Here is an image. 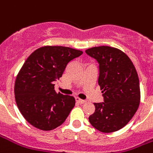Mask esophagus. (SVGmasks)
I'll list each match as a JSON object with an SVG mask.
<instances>
[{
  "label": "esophagus",
  "mask_w": 153,
  "mask_h": 153,
  "mask_svg": "<svg viewBox=\"0 0 153 153\" xmlns=\"http://www.w3.org/2000/svg\"><path fill=\"white\" fill-rule=\"evenodd\" d=\"M75 100H76L77 102L80 103V104H83V103H84V102H86L85 100L80 99V98H79V97H75Z\"/></svg>",
  "instance_id": "obj_1"
}]
</instances>
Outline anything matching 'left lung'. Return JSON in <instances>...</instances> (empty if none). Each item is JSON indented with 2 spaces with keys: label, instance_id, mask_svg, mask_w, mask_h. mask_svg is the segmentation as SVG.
Masks as SVG:
<instances>
[{
  "label": "left lung",
  "instance_id": "8db88e82",
  "mask_svg": "<svg viewBox=\"0 0 153 153\" xmlns=\"http://www.w3.org/2000/svg\"><path fill=\"white\" fill-rule=\"evenodd\" d=\"M99 64V84L104 102L94 103L88 117L93 127L103 133L117 131L133 118L140 102L138 73L131 60L122 51L108 46L87 49Z\"/></svg>",
  "mask_w": 153,
  "mask_h": 153
}]
</instances>
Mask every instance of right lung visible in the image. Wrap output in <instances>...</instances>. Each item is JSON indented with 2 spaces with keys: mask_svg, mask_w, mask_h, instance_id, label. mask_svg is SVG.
<instances>
[{
  "mask_svg": "<svg viewBox=\"0 0 153 153\" xmlns=\"http://www.w3.org/2000/svg\"><path fill=\"white\" fill-rule=\"evenodd\" d=\"M83 51L60 46H45L25 60L16 77V104L27 121L42 130L62 125L75 105L72 96L56 93L54 82L62 76L67 64Z\"/></svg>",
  "mask_w": 153,
  "mask_h": 153,
  "instance_id": "obj_1",
  "label": "right lung"
}]
</instances>
